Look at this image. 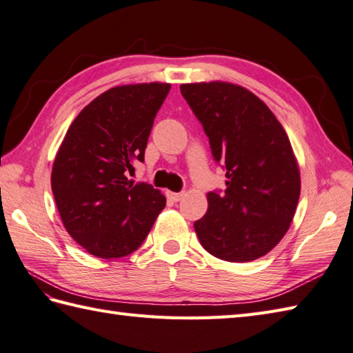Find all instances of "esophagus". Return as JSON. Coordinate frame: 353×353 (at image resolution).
Instances as JSON below:
<instances>
[{
	"label": "esophagus",
	"mask_w": 353,
	"mask_h": 353,
	"mask_svg": "<svg viewBox=\"0 0 353 353\" xmlns=\"http://www.w3.org/2000/svg\"><path fill=\"white\" fill-rule=\"evenodd\" d=\"M167 196L171 201H174L176 203V201H181L183 199V192H168Z\"/></svg>",
	"instance_id": "esophagus-1"
}]
</instances>
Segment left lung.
<instances>
[{
  "label": "left lung",
  "mask_w": 353,
  "mask_h": 353,
  "mask_svg": "<svg viewBox=\"0 0 353 353\" xmlns=\"http://www.w3.org/2000/svg\"><path fill=\"white\" fill-rule=\"evenodd\" d=\"M212 156L226 170V190L208 192V212L194 223L203 249L229 262L264 256L290 229L301 196V171L282 124L239 85H181Z\"/></svg>",
  "instance_id": "1"
}]
</instances>
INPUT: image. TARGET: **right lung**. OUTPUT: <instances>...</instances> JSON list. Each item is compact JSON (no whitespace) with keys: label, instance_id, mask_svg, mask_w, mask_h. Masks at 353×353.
I'll use <instances>...</instances> for the list:
<instances>
[{"label":"right lung","instance_id":"add662e5","mask_svg":"<svg viewBox=\"0 0 353 353\" xmlns=\"http://www.w3.org/2000/svg\"><path fill=\"white\" fill-rule=\"evenodd\" d=\"M170 83L110 88L70 125L51 171V190L65 229L97 258H123L144 241L165 208L148 183L127 171L144 162L154 117Z\"/></svg>","mask_w":353,"mask_h":353}]
</instances>
